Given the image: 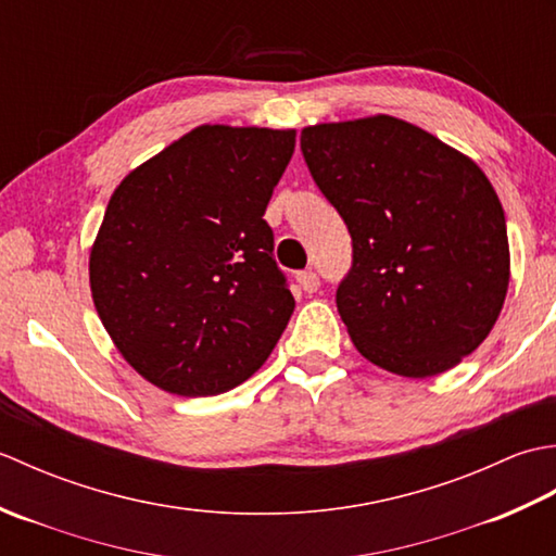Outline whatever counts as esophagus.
Listing matches in <instances>:
<instances>
[{
  "label": "esophagus",
  "instance_id": "34e87169",
  "mask_svg": "<svg viewBox=\"0 0 556 556\" xmlns=\"http://www.w3.org/2000/svg\"><path fill=\"white\" fill-rule=\"evenodd\" d=\"M296 281H299L301 289H303L305 293H313V291L320 289V277H317V271H313V269H303V271H299V275H296Z\"/></svg>",
  "mask_w": 556,
  "mask_h": 556
}]
</instances>
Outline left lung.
Segmentation results:
<instances>
[{
  "mask_svg": "<svg viewBox=\"0 0 556 556\" xmlns=\"http://www.w3.org/2000/svg\"><path fill=\"white\" fill-rule=\"evenodd\" d=\"M313 181L351 233L337 308L361 356L432 377L473 353L509 287L497 193L473 160L394 116L301 131Z\"/></svg>",
  "mask_w": 556,
  "mask_h": 556,
  "instance_id": "8db88e82",
  "label": "left lung"
}]
</instances>
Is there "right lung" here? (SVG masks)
<instances>
[{"label": "right lung", "instance_id": "1", "mask_svg": "<svg viewBox=\"0 0 556 556\" xmlns=\"http://www.w3.org/2000/svg\"><path fill=\"white\" fill-rule=\"evenodd\" d=\"M296 131L198 126L116 188L90 253V289L122 356L179 396L245 382L293 301L263 219Z\"/></svg>", "mask_w": 556, "mask_h": 556}]
</instances>
